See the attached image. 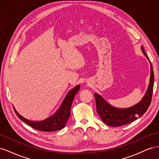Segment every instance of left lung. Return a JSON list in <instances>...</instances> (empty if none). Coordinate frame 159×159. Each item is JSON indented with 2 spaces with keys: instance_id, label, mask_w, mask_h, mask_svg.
<instances>
[{
  "instance_id": "left-lung-1",
  "label": "left lung",
  "mask_w": 159,
  "mask_h": 159,
  "mask_svg": "<svg viewBox=\"0 0 159 159\" xmlns=\"http://www.w3.org/2000/svg\"><path fill=\"white\" fill-rule=\"evenodd\" d=\"M143 54L148 60L144 47H141ZM154 85V72L151 63V78L148 89L140 102L127 109H117L111 106L98 94L95 93L96 109L102 121L109 126L119 127L135 121L142 116L148 109L152 100Z\"/></svg>"
}]
</instances>
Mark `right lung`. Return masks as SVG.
Here are the masks:
<instances>
[{"label":"right lung","mask_w":159,"mask_h":159,"mask_svg":"<svg viewBox=\"0 0 159 159\" xmlns=\"http://www.w3.org/2000/svg\"><path fill=\"white\" fill-rule=\"evenodd\" d=\"M80 85H78L74 89H72L66 95L65 99L61 105V107L55 113V115L44 120V121L38 122L31 121L22 117L20 114H18L15 109H14V111H15L18 118H20L22 121L28 124L31 127L38 130V131L46 132L57 131V130L64 128L67 121H68L70 115V109L72 102H73L75 94L80 90Z\"/></svg>","instance_id":"1"}]
</instances>
